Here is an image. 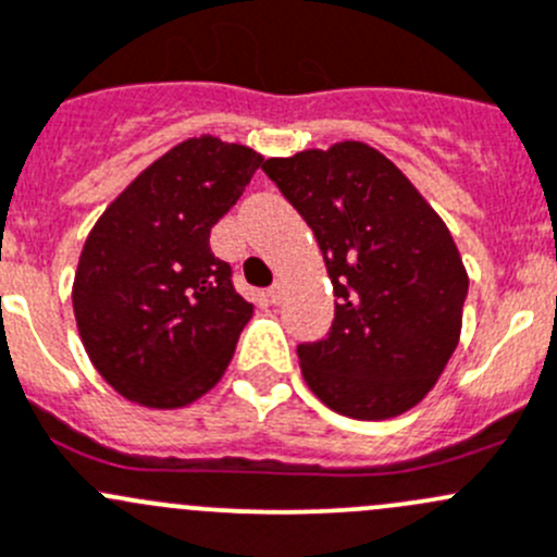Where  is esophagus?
Wrapping results in <instances>:
<instances>
[{"label": "esophagus", "instance_id": "esophagus-1", "mask_svg": "<svg viewBox=\"0 0 557 557\" xmlns=\"http://www.w3.org/2000/svg\"><path fill=\"white\" fill-rule=\"evenodd\" d=\"M269 299H272L274 305H277V301L283 299V283H280V280L272 285V288H269Z\"/></svg>", "mask_w": 557, "mask_h": 557}]
</instances>
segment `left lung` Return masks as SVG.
Segmentation results:
<instances>
[{"instance_id": "1", "label": "left lung", "mask_w": 557, "mask_h": 557, "mask_svg": "<svg viewBox=\"0 0 557 557\" xmlns=\"http://www.w3.org/2000/svg\"><path fill=\"white\" fill-rule=\"evenodd\" d=\"M261 169L315 234L337 296L329 337L299 345L310 392L361 422L422 403L460 343L468 296L444 220L361 141L269 158Z\"/></svg>"}]
</instances>
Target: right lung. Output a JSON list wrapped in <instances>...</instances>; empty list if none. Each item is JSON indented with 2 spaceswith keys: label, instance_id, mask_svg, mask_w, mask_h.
<instances>
[{
  "label": "right lung",
  "instance_id": "obj_1",
  "mask_svg": "<svg viewBox=\"0 0 557 557\" xmlns=\"http://www.w3.org/2000/svg\"><path fill=\"white\" fill-rule=\"evenodd\" d=\"M261 163L242 144L187 138L135 176L86 236L75 323L95 370L129 403L185 408L231 364L252 305L209 234Z\"/></svg>",
  "mask_w": 557,
  "mask_h": 557
}]
</instances>
